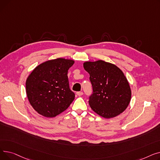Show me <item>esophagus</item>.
Segmentation results:
<instances>
[{"mask_svg":"<svg viewBox=\"0 0 160 160\" xmlns=\"http://www.w3.org/2000/svg\"><path fill=\"white\" fill-rule=\"evenodd\" d=\"M77 95L78 96L80 97V96H82V95H83V92H82V91H79V92H77Z\"/></svg>","mask_w":160,"mask_h":160,"instance_id":"34e87169","label":"esophagus"}]
</instances>
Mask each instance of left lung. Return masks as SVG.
Listing matches in <instances>:
<instances>
[{
  "label": "left lung",
  "instance_id": "left-lung-1",
  "mask_svg": "<svg viewBox=\"0 0 160 160\" xmlns=\"http://www.w3.org/2000/svg\"><path fill=\"white\" fill-rule=\"evenodd\" d=\"M83 68L89 74L93 93L89 97L91 108L106 119L120 115L128 106L132 91L127 78L115 65L97 60L85 62Z\"/></svg>",
  "mask_w": 160,
  "mask_h": 160
}]
</instances>
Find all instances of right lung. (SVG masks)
I'll list each match as a JSON object with an SVG mask.
<instances>
[{"instance_id": "1", "label": "right lung", "mask_w": 160, "mask_h": 160, "mask_svg": "<svg viewBox=\"0 0 160 160\" xmlns=\"http://www.w3.org/2000/svg\"><path fill=\"white\" fill-rule=\"evenodd\" d=\"M74 63L72 60L59 58L39 64L29 74L27 95L39 114L54 117L71 105L75 95L69 88L67 72Z\"/></svg>"}]
</instances>
